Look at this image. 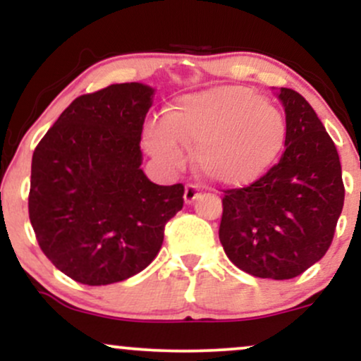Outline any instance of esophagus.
I'll return each mask as SVG.
<instances>
[{
    "mask_svg": "<svg viewBox=\"0 0 361 361\" xmlns=\"http://www.w3.org/2000/svg\"><path fill=\"white\" fill-rule=\"evenodd\" d=\"M198 197V186L193 183H188L185 186V202L186 204H193Z\"/></svg>",
    "mask_w": 361,
    "mask_h": 361,
    "instance_id": "esophagus-1",
    "label": "esophagus"
}]
</instances>
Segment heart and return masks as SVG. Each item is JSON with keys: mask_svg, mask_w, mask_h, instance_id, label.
Returning a JSON list of instances; mask_svg holds the SVG:
<instances>
[{"mask_svg": "<svg viewBox=\"0 0 361 361\" xmlns=\"http://www.w3.org/2000/svg\"><path fill=\"white\" fill-rule=\"evenodd\" d=\"M287 139L281 111L252 90L219 86L178 98L166 118L146 127L147 151L168 168L185 163V146H195V163L224 186L255 181L271 166Z\"/></svg>", "mask_w": 361, "mask_h": 361, "instance_id": "b5f03b06", "label": "heart"}]
</instances>
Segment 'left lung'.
Masks as SVG:
<instances>
[{
	"mask_svg": "<svg viewBox=\"0 0 361 361\" xmlns=\"http://www.w3.org/2000/svg\"><path fill=\"white\" fill-rule=\"evenodd\" d=\"M285 151L255 183L224 190L219 227L224 251L238 268L271 280L295 279L333 243L345 202L333 139L309 102L281 88Z\"/></svg>",
	"mask_w": 361,
	"mask_h": 361,
	"instance_id": "1",
	"label": "left lung"
}]
</instances>
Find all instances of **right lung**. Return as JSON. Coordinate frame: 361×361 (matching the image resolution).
<instances>
[{
	"label": "right lung",
	"mask_w": 361,
	"mask_h": 361,
	"mask_svg": "<svg viewBox=\"0 0 361 361\" xmlns=\"http://www.w3.org/2000/svg\"><path fill=\"white\" fill-rule=\"evenodd\" d=\"M152 94L140 82L81 94L34 151L28 215L37 243L57 270L82 285L142 271L183 207V185H156L140 169Z\"/></svg>",
	"instance_id": "add662e5"
}]
</instances>
